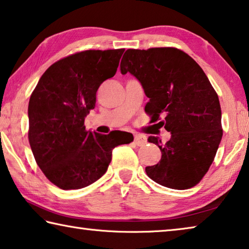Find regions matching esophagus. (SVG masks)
<instances>
[{
	"label": "esophagus",
	"instance_id": "obj_1",
	"mask_svg": "<svg viewBox=\"0 0 249 249\" xmlns=\"http://www.w3.org/2000/svg\"><path fill=\"white\" fill-rule=\"evenodd\" d=\"M134 142L137 146H143L146 144V137L141 135V134H135L134 135Z\"/></svg>",
	"mask_w": 249,
	"mask_h": 249
}]
</instances>
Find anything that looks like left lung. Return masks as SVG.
Segmentation results:
<instances>
[{"instance_id":"left-lung-1","label":"left lung","mask_w":249,"mask_h":249,"mask_svg":"<svg viewBox=\"0 0 249 249\" xmlns=\"http://www.w3.org/2000/svg\"><path fill=\"white\" fill-rule=\"evenodd\" d=\"M121 73H131L149 98L145 112L152 123L171 132L166 143L156 136L148 142L159 146L161 157L147 166L149 178L161 186L187 189L198 184L214 160L223 136L218 96L202 68L174 47L127 50Z\"/></svg>"}]
</instances>
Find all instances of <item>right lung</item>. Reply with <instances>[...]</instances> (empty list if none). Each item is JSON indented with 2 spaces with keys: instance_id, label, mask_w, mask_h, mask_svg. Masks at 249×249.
Masks as SVG:
<instances>
[{
  "instance_id": "right-lung-1",
  "label": "right lung",
  "mask_w": 249,
  "mask_h": 249,
  "mask_svg": "<svg viewBox=\"0 0 249 249\" xmlns=\"http://www.w3.org/2000/svg\"><path fill=\"white\" fill-rule=\"evenodd\" d=\"M124 49L89 50L55 62L45 71L29 102V142L47 179L62 189H80L103 176L113 149L133 135L86 131L100 85L115 75Z\"/></svg>"
}]
</instances>
